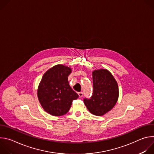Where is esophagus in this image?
<instances>
[{
  "instance_id": "esophagus-1",
  "label": "esophagus",
  "mask_w": 154,
  "mask_h": 154,
  "mask_svg": "<svg viewBox=\"0 0 154 154\" xmlns=\"http://www.w3.org/2000/svg\"><path fill=\"white\" fill-rule=\"evenodd\" d=\"M78 94H79V96L80 97H82L83 96V93L82 92H79V93H78Z\"/></svg>"
}]
</instances>
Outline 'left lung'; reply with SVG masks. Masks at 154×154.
Masks as SVG:
<instances>
[{"label":"left lung","instance_id":"obj_1","mask_svg":"<svg viewBox=\"0 0 154 154\" xmlns=\"http://www.w3.org/2000/svg\"><path fill=\"white\" fill-rule=\"evenodd\" d=\"M93 74V93L90 99L83 101L91 113L102 116L110 111L117 102L119 89L117 82L106 69L94 71Z\"/></svg>","mask_w":154,"mask_h":154}]
</instances>
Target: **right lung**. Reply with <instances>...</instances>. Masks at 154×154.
Segmentation results:
<instances>
[{
    "label": "right lung",
    "instance_id": "obj_1",
    "mask_svg": "<svg viewBox=\"0 0 154 154\" xmlns=\"http://www.w3.org/2000/svg\"><path fill=\"white\" fill-rule=\"evenodd\" d=\"M71 69L58 64L43 75L38 89V100L45 110L52 116L67 113L79 95L71 88L68 76Z\"/></svg>",
    "mask_w": 154,
    "mask_h": 154
}]
</instances>
